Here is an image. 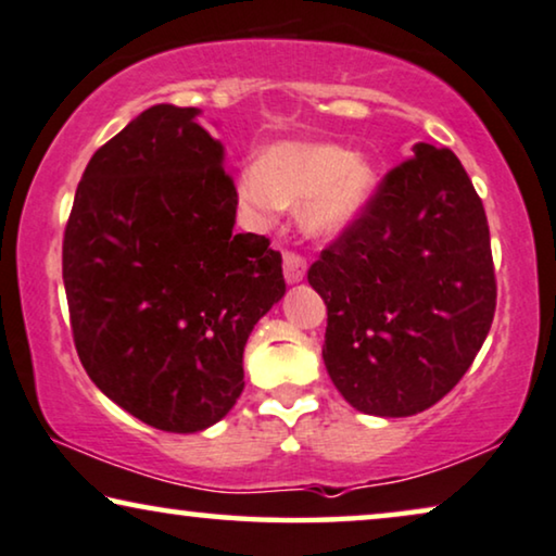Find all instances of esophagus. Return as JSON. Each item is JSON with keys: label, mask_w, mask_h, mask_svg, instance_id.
<instances>
[{"label": "esophagus", "mask_w": 556, "mask_h": 556, "mask_svg": "<svg viewBox=\"0 0 556 556\" xmlns=\"http://www.w3.org/2000/svg\"><path fill=\"white\" fill-rule=\"evenodd\" d=\"M282 266H285V279L290 285L302 282V279H305L307 264H305V258L298 254V251H285V254H282Z\"/></svg>", "instance_id": "esophagus-1"}]
</instances>
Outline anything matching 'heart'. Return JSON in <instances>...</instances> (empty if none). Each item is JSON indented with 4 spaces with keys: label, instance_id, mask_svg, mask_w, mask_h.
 <instances>
[{
    "label": "heart",
    "instance_id": "obj_1",
    "mask_svg": "<svg viewBox=\"0 0 556 556\" xmlns=\"http://www.w3.org/2000/svg\"><path fill=\"white\" fill-rule=\"evenodd\" d=\"M376 182L379 175L364 154L328 142H285L241 169L239 195L258 216L302 205V228L328 239L361 216Z\"/></svg>",
    "mask_w": 556,
    "mask_h": 556
}]
</instances>
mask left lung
Wrapping results in <instances>:
<instances>
[{
  "label": "left lung",
  "mask_w": 556,
  "mask_h": 556,
  "mask_svg": "<svg viewBox=\"0 0 556 556\" xmlns=\"http://www.w3.org/2000/svg\"><path fill=\"white\" fill-rule=\"evenodd\" d=\"M307 282L328 305L323 361L348 404L412 417L453 391L495 313L491 231L455 152L414 144Z\"/></svg>",
  "instance_id": "8db88e82"
}]
</instances>
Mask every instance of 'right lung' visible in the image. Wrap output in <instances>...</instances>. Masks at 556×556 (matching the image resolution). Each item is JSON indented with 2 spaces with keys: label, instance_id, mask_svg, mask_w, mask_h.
Masks as SVG:
<instances>
[{
  "label": "right lung",
  "instance_id": "obj_1",
  "mask_svg": "<svg viewBox=\"0 0 556 556\" xmlns=\"http://www.w3.org/2000/svg\"><path fill=\"white\" fill-rule=\"evenodd\" d=\"M195 116L157 103L99 147L63 236L80 364L165 432H201L231 412L243 345L287 290L269 239L233 231L224 144Z\"/></svg>",
  "mask_w": 556,
  "mask_h": 556
}]
</instances>
